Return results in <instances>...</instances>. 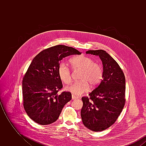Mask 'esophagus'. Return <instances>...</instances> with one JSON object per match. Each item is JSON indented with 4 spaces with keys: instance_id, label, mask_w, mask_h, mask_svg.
Wrapping results in <instances>:
<instances>
[{
    "instance_id": "1",
    "label": "esophagus",
    "mask_w": 146,
    "mask_h": 146,
    "mask_svg": "<svg viewBox=\"0 0 146 146\" xmlns=\"http://www.w3.org/2000/svg\"><path fill=\"white\" fill-rule=\"evenodd\" d=\"M77 98H78V96H75V95H72V100H76V99H77Z\"/></svg>"
}]
</instances>
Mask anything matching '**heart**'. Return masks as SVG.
I'll return each instance as SVG.
<instances>
[{"label": "heart", "instance_id": "obj_1", "mask_svg": "<svg viewBox=\"0 0 146 146\" xmlns=\"http://www.w3.org/2000/svg\"><path fill=\"white\" fill-rule=\"evenodd\" d=\"M73 70H81L80 81L74 82L66 88V90L76 95L88 91L89 84L92 87L97 86L103 76V70L100 65L94 62L90 58L84 55H78L72 58L70 61ZM58 74L64 83L69 84L72 80L71 72L65 64L61 63L58 67Z\"/></svg>", "mask_w": 146, "mask_h": 146}]
</instances>
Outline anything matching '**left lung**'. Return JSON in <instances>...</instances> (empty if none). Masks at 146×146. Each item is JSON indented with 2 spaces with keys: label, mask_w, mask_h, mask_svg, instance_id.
Masks as SVG:
<instances>
[{
  "label": "left lung",
  "mask_w": 146,
  "mask_h": 146,
  "mask_svg": "<svg viewBox=\"0 0 146 146\" xmlns=\"http://www.w3.org/2000/svg\"><path fill=\"white\" fill-rule=\"evenodd\" d=\"M98 56L104 67L103 79L89 94L82 98L81 117L84 125L94 131H101L117 120L125 104V78L117 62L103 50H88Z\"/></svg>",
  "instance_id": "8db88e82"
}]
</instances>
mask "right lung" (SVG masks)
Masks as SVG:
<instances>
[{
	"mask_svg": "<svg viewBox=\"0 0 146 146\" xmlns=\"http://www.w3.org/2000/svg\"><path fill=\"white\" fill-rule=\"evenodd\" d=\"M81 54L73 48L58 45L42 50L32 60L23 78L22 94L24 109L35 123L55 122L71 100L70 92L57 93L63 87L58 67L64 57Z\"/></svg>",
	"mask_w": 146,
	"mask_h": 146,
	"instance_id": "add662e5",
	"label": "right lung"
}]
</instances>
